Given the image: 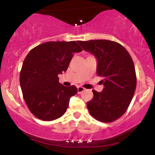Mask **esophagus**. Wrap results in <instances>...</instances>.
<instances>
[{
    "mask_svg": "<svg viewBox=\"0 0 155 155\" xmlns=\"http://www.w3.org/2000/svg\"><path fill=\"white\" fill-rule=\"evenodd\" d=\"M77 89H78V93H81V92L85 90V89L82 87H78Z\"/></svg>",
    "mask_w": 155,
    "mask_h": 155,
    "instance_id": "1",
    "label": "esophagus"
}]
</instances>
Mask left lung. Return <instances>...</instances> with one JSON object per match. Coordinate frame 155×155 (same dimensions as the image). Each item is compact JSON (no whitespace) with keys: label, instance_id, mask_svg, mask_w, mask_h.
I'll use <instances>...</instances> for the list:
<instances>
[{"label":"left lung","instance_id":"left-lung-1","mask_svg":"<svg viewBox=\"0 0 155 155\" xmlns=\"http://www.w3.org/2000/svg\"><path fill=\"white\" fill-rule=\"evenodd\" d=\"M97 60V74L104 87L92 90L93 97L87 103L90 115L102 122H111L125 113L136 88V74L132 58L123 46L108 40L78 42Z\"/></svg>","mask_w":155,"mask_h":155}]
</instances>
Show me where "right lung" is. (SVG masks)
<instances>
[{
    "mask_svg": "<svg viewBox=\"0 0 155 155\" xmlns=\"http://www.w3.org/2000/svg\"><path fill=\"white\" fill-rule=\"evenodd\" d=\"M81 48L76 41H49L32 49L23 62L19 75L22 95L30 111L44 121L61 117L69 100L78 90L63 86L58 74L66 71L74 52Z\"/></svg>",
    "mask_w": 155,
    "mask_h": 155,
    "instance_id": "obj_1",
    "label": "right lung"
}]
</instances>
